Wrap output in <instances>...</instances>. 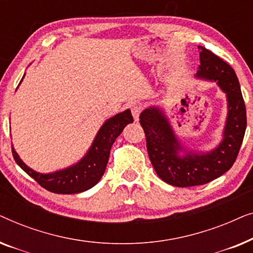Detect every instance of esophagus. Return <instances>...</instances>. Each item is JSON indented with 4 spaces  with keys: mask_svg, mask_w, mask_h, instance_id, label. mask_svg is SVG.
<instances>
[{
    "mask_svg": "<svg viewBox=\"0 0 253 253\" xmlns=\"http://www.w3.org/2000/svg\"><path fill=\"white\" fill-rule=\"evenodd\" d=\"M141 110H143V107H141L140 105H133L132 107H131V113H132L133 119L136 121H138V119H139Z\"/></svg>",
    "mask_w": 253,
    "mask_h": 253,
    "instance_id": "1",
    "label": "esophagus"
}]
</instances>
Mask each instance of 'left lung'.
<instances>
[{
	"instance_id": "1",
	"label": "left lung",
	"mask_w": 253,
	"mask_h": 253,
	"mask_svg": "<svg viewBox=\"0 0 253 253\" xmlns=\"http://www.w3.org/2000/svg\"><path fill=\"white\" fill-rule=\"evenodd\" d=\"M198 49L200 65L196 76L216 82L227 95L228 114L219 146L209 153L186 152L160 109L150 107L139 116L146 136L148 157L155 171L162 181L178 188L206 184L229 170L247 129V109L234 69L205 47L198 46ZM181 150L186 153L184 156L179 155Z\"/></svg>"
}]
</instances>
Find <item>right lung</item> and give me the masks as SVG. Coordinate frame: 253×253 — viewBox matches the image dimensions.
Wrapping results in <instances>:
<instances>
[{"label":"right lung","mask_w":253,"mask_h":253,"mask_svg":"<svg viewBox=\"0 0 253 253\" xmlns=\"http://www.w3.org/2000/svg\"><path fill=\"white\" fill-rule=\"evenodd\" d=\"M132 122L133 117L129 109L107 120L105 124L100 127L91 148L85 157L76 165L62 169V170L50 172V174H40V172L34 171L20 160L15 148L12 147L13 159L27 175L36 179L48 191L63 193V195L86 191L94 186L102 177L114 141L120 136L124 127Z\"/></svg>","instance_id":"right-lung-1"}]
</instances>
